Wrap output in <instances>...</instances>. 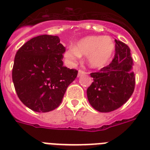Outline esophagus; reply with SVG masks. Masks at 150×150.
I'll use <instances>...</instances> for the list:
<instances>
[{
  "label": "esophagus",
  "instance_id": "esophagus-1",
  "mask_svg": "<svg viewBox=\"0 0 150 150\" xmlns=\"http://www.w3.org/2000/svg\"><path fill=\"white\" fill-rule=\"evenodd\" d=\"M85 74H86L85 71H82V70H79V72H78V77H80V76H81L82 75H85Z\"/></svg>",
  "mask_w": 150,
  "mask_h": 150
}]
</instances>
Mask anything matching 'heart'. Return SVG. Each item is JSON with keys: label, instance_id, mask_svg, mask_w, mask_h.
<instances>
[{"label": "heart", "instance_id": "obj_1", "mask_svg": "<svg viewBox=\"0 0 150 150\" xmlns=\"http://www.w3.org/2000/svg\"><path fill=\"white\" fill-rule=\"evenodd\" d=\"M115 50L114 40L110 36H89L84 37L76 46H69L64 56L69 64H75L81 55L87 56L89 65L101 68L110 59Z\"/></svg>", "mask_w": 150, "mask_h": 150}]
</instances>
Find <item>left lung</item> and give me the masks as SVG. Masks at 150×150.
<instances>
[{"instance_id": "1", "label": "left lung", "mask_w": 150, "mask_h": 150, "mask_svg": "<svg viewBox=\"0 0 150 150\" xmlns=\"http://www.w3.org/2000/svg\"><path fill=\"white\" fill-rule=\"evenodd\" d=\"M115 56L108 66L91 74L93 82L87 89L89 103L102 113L113 111L125 104L135 88V75L129 46L115 40Z\"/></svg>"}]
</instances>
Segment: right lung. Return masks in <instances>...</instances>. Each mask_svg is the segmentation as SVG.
Returning <instances> with one entry per match:
<instances>
[{
    "instance_id": "1",
    "label": "right lung",
    "mask_w": 150,
    "mask_h": 150,
    "mask_svg": "<svg viewBox=\"0 0 150 150\" xmlns=\"http://www.w3.org/2000/svg\"><path fill=\"white\" fill-rule=\"evenodd\" d=\"M65 48L59 36L41 35L23 44L16 53L12 79L25 106L36 112H49L59 106L65 91L78 71L63 66Z\"/></svg>"
}]
</instances>
